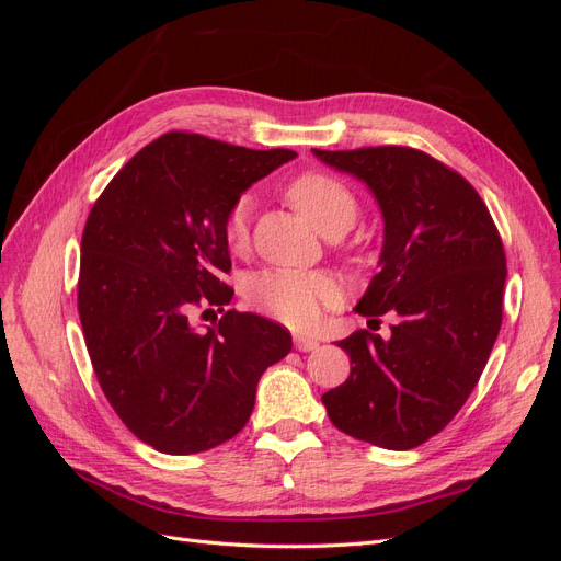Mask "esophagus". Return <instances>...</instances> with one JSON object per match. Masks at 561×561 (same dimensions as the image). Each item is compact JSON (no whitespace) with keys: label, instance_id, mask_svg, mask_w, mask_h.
<instances>
[{"label":"esophagus","instance_id":"obj_1","mask_svg":"<svg viewBox=\"0 0 561 561\" xmlns=\"http://www.w3.org/2000/svg\"><path fill=\"white\" fill-rule=\"evenodd\" d=\"M295 348L297 351H316L318 348V342L311 336H304V334H297L295 336Z\"/></svg>","mask_w":561,"mask_h":561}]
</instances>
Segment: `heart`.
<instances>
[{"label":"heart","mask_w":561,"mask_h":561,"mask_svg":"<svg viewBox=\"0 0 561 561\" xmlns=\"http://www.w3.org/2000/svg\"><path fill=\"white\" fill-rule=\"evenodd\" d=\"M285 198L322 236H342L358 215V203L344 182L325 173H301L287 182ZM248 201L233 203L225 217V241L241 250L248 243ZM245 299L254 309L268 313L285 325L307 330L320 320L322 311L342 299L339 283L322 271L268 268L245 283Z\"/></svg>","instance_id":"b5f03b06"}]
</instances>
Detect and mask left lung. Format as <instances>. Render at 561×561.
<instances>
[{
	"label": "left lung",
	"mask_w": 561,
	"mask_h": 561,
	"mask_svg": "<svg viewBox=\"0 0 561 561\" xmlns=\"http://www.w3.org/2000/svg\"><path fill=\"white\" fill-rule=\"evenodd\" d=\"M367 184L383 217L379 274L355 311L398 313L390 336L342 339L348 379L322 396L334 426L383 449L437 435L480 381L503 318L505 252L484 201L445 163L410 147L313 149Z\"/></svg>",
	"instance_id": "1"
}]
</instances>
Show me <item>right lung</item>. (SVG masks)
<instances>
[{
	"label": "right lung",
	"instance_id": "add662e5",
	"mask_svg": "<svg viewBox=\"0 0 561 561\" xmlns=\"http://www.w3.org/2000/svg\"><path fill=\"white\" fill-rule=\"evenodd\" d=\"M295 157L165 133L112 178L87 219L83 339L114 412L157 451L186 456L231 439L266 367L293 348L290 332L257 313L231 309L206 331L191 313L231 301L219 280L231 268L225 217Z\"/></svg>",
	"mask_w": 561,
	"mask_h": 561
}]
</instances>
